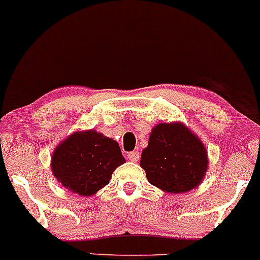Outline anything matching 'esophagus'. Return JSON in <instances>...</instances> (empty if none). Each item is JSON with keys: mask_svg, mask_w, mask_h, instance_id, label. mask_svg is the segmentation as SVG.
Segmentation results:
<instances>
[{"mask_svg": "<svg viewBox=\"0 0 260 260\" xmlns=\"http://www.w3.org/2000/svg\"><path fill=\"white\" fill-rule=\"evenodd\" d=\"M139 157H140V154H139V151H131L127 154V159L130 160V161H138Z\"/></svg>", "mask_w": 260, "mask_h": 260, "instance_id": "1", "label": "esophagus"}]
</instances>
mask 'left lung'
<instances>
[{"label": "left lung", "instance_id": "1", "mask_svg": "<svg viewBox=\"0 0 260 260\" xmlns=\"http://www.w3.org/2000/svg\"><path fill=\"white\" fill-rule=\"evenodd\" d=\"M208 165V151L203 141L180 121L155 125L140 159L149 183L171 194L199 186Z\"/></svg>", "mask_w": 260, "mask_h": 260}]
</instances>
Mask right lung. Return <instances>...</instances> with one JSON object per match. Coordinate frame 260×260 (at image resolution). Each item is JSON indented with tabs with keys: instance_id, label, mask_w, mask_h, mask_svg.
<instances>
[{
	"instance_id": "add662e5",
	"label": "right lung",
	"mask_w": 260,
	"mask_h": 260,
	"mask_svg": "<svg viewBox=\"0 0 260 260\" xmlns=\"http://www.w3.org/2000/svg\"><path fill=\"white\" fill-rule=\"evenodd\" d=\"M124 162L119 144L91 129L75 131L56 146L51 170L63 188L91 197L108 185L112 173Z\"/></svg>"
}]
</instances>
